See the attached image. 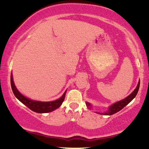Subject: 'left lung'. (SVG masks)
Returning <instances> with one entry per match:
<instances>
[{
  "instance_id": "1",
  "label": "left lung",
  "mask_w": 149,
  "mask_h": 149,
  "mask_svg": "<svg viewBox=\"0 0 149 149\" xmlns=\"http://www.w3.org/2000/svg\"><path fill=\"white\" fill-rule=\"evenodd\" d=\"M139 85H140V80H139V83H138L136 88L134 89V91L132 92L129 96L125 97V98L123 99V100L119 101V102H116V103L113 104L112 105H111L110 107H109V109H108L107 111L104 113H97L102 114V115L111 116V115H113V114L116 113L118 112L119 111L121 110V109H123L126 105H127V104H129L135 97H136V94H137L138 91H139ZM86 106L88 107L89 109H91L92 108V106L91 105V104H90L89 102H86Z\"/></svg>"
}]
</instances>
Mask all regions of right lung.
I'll list each match as a JSON object with an SVG mask.
<instances>
[{
  "mask_svg": "<svg viewBox=\"0 0 149 149\" xmlns=\"http://www.w3.org/2000/svg\"><path fill=\"white\" fill-rule=\"evenodd\" d=\"M10 82H11L12 90H13V93H14L16 98L34 112L39 113L52 112V111H54L55 109H58V108L60 107L64 100L66 90L64 92V93L63 94V95L60 98H59L57 100L52 101V102H40V101L32 100L31 99H29L25 96H24L17 89L14 83V81H13V77L12 73L11 76H10Z\"/></svg>",
  "mask_w": 149,
  "mask_h": 149,
  "instance_id": "right-lung-1",
  "label": "right lung"
}]
</instances>
